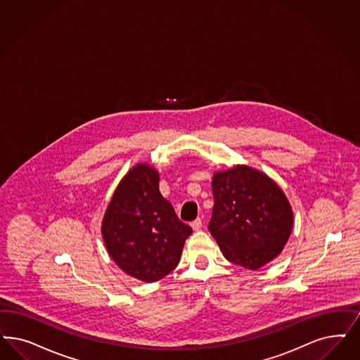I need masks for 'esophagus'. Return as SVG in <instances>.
Instances as JSON below:
<instances>
[{
	"mask_svg": "<svg viewBox=\"0 0 360 360\" xmlns=\"http://www.w3.org/2000/svg\"><path fill=\"white\" fill-rule=\"evenodd\" d=\"M191 227H193L194 231L200 230V229H202V221H200V218H197L195 221H193V222H191Z\"/></svg>",
	"mask_w": 360,
	"mask_h": 360,
	"instance_id": "esophagus-1",
	"label": "esophagus"
}]
</instances>
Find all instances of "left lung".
<instances>
[{
    "instance_id": "obj_1",
    "label": "left lung",
    "mask_w": 360,
    "mask_h": 360,
    "mask_svg": "<svg viewBox=\"0 0 360 360\" xmlns=\"http://www.w3.org/2000/svg\"><path fill=\"white\" fill-rule=\"evenodd\" d=\"M214 209L209 230L227 261L258 270L285 248L294 212L267 174L246 165L212 175Z\"/></svg>"
}]
</instances>
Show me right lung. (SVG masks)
Segmentation results:
<instances>
[{"mask_svg": "<svg viewBox=\"0 0 360 360\" xmlns=\"http://www.w3.org/2000/svg\"><path fill=\"white\" fill-rule=\"evenodd\" d=\"M101 233L106 250L124 273L153 283L174 270L193 229L181 222L160 191V173L136 163L106 207Z\"/></svg>", "mask_w": 360, "mask_h": 360, "instance_id": "right-lung-1", "label": "right lung"}]
</instances>
